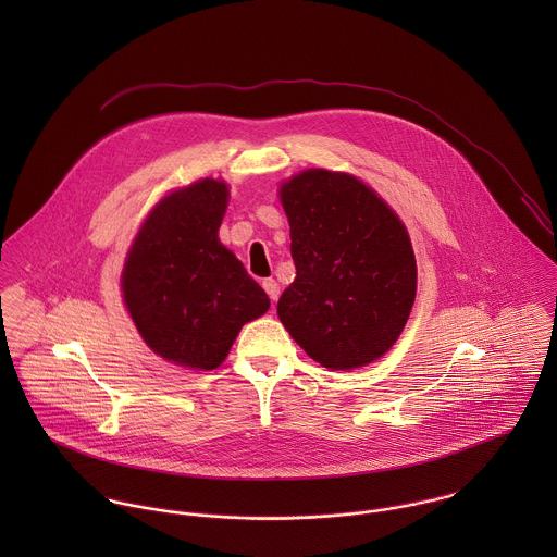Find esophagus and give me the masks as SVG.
Masks as SVG:
<instances>
[{
    "label": "esophagus",
    "mask_w": 557,
    "mask_h": 557,
    "mask_svg": "<svg viewBox=\"0 0 557 557\" xmlns=\"http://www.w3.org/2000/svg\"><path fill=\"white\" fill-rule=\"evenodd\" d=\"M261 285H263L265 294L270 296V300H272V302H276V300H278V294H281V287H278V283H276L274 278H265Z\"/></svg>",
    "instance_id": "obj_1"
}]
</instances>
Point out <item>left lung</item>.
I'll return each mask as SVG.
<instances>
[{
	"label": "left lung",
	"mask_w": 557,
	"mask_h": 557,
	"mask_svg": "<svg viewBox=\"0 0 557 557\" xmlns=\"http://www.w3.org/2000/svg\"><path fill=\"white\" fill-rule=\"evenodd\" d=\"M296 281L278 300L294 341L325 369L384 356L416 298V259L405 225L367 184L309 169L281 186Z\"/></svg>",
	"instance_id": "1"
}]
</instances>
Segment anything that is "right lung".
<instances>
[{"label":"right lung","mask_w":557,"mask_h":557,"mask_svg":"<svg viewBox=\"0 0 557 557\" xmlns=\"http://www.w3.org/2000/svg\"><path fill=\"white\" fill-rule=\"evenodd\" d=\"M230 188L201 180L166 195L131 246L122 292L144 341L190 369H216L239 327L270 309L265 292L219 242Z\"/></svg>","instance_id":"right-lung-1"}]
</instances>
